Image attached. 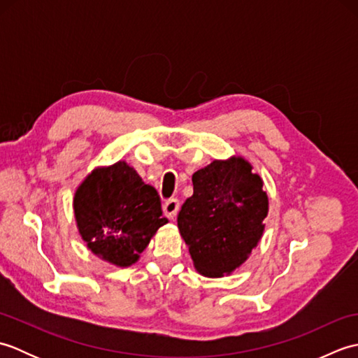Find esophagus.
Returning a JSON list of instances; mask_svg holds the SVG:
<instances>
[{
  "mask_svg": "<svg viewBox=\"0 0 358 358\" xmlns=\"http://www.w3.org/2000/svg\"><path fill=\"white\" fill-rule=\"evenodd\" d=\"M163 210H164V215H166L167 218L173 220L175 217H177L178 210H180V201H178L177 199H171V200H167V201L164 203Z\"/></svg>",
  "mask_w": 358,
  "mask_h": 358,
  "instance_id": "obj_1",
  "label": "esophagus"
}]
</instances>
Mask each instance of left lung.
<instances>
[{
  "label": "left lung",
  "mask_w": 358,
  "mask_h": 358,
  "mask_svg": "<svg viewBox=\"0 0 358 358\" xmlns=\"http://www.w3.org/2000/svg\"><path fill=\"white\" fill-rule=\"evenodd\" d=\"M194 194L178 214V229L195 269L217 278L248 260L268 215L263 180L245 158L214 159L192 175Z\"/></svg>",
  "instance_id": "1"
}]
</instances>
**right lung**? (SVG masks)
I'll use <instances>...</instances> for the list:
<instances>
[{
  "label": "right lung",
  "instance_id": "obj_1",
  "mask_svg": "<svg viewBox=\"0 0 358 358\" xmlns=\"http://www.w3.org/2000/svg\"><path fill=\"white\" fill-rule=\"evenodd\" d=\"M73 210L87 248L120 268L138 260L158 227L167 223L155 187L126 162L90 172L75 192Z\"/></svg>",
  "mask_w": 358,
  "mask_h": 358
}]
</instances>
